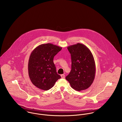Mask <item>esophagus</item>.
I'll return each instance as SVG.
<instances>
[{
	"instance_id": "obj_1",
	"label": "esophagus",
	"mask_w": 122,
	"mask_h": 122,
	"mask_svg": "<svg viewBox=\"0 0 122 122\" xmlns=\"http://www.w3.org/2000/svg\"><path fill=\"white\" fill-rule=\"evenodd\" d=\"M61 77L62 78H65V75H64V74H62V75H61Z\"/></svg>"
}]
</instances>
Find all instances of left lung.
I'll return each instance as SVG.
<instances>
[{
  "instance_id": "1",
  "label": "left lung",
  "mask_w": 122,
  "mask_h": 122,
  "mask_svg": "<svg viewBox=\"0 0 122 122\" xmlns=\"http://www.w3.org/2000/svg\"><path fill=\"white\" fill-rule=\"evenodd\" d=\"M71 54V70L66 77L71 87L77 91L86 90L93 82L95 63L92 54L85 45L77 43L67 47Z\"/></svg>"
}]
</instances>
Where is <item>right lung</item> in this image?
Returning a JSON list of instances; mask_svg holds the SVG:
<instances>
[{
	"label": "right lung",
	"mask_w": 122,
	"mask_h": 122,
	"mask_svg": "<svg viewBox=\"0 0 122 122\" xmlns=\"http://www.w3.org/2000/svg\"><path fill=\"white\" fill-rule=\"evenodd\" d=\"M61 49V47L48 43L38 46L31 52L28 72L31 82L36 87L48 90L61 78L56 72L53 60L54 56Z\"/></svg>",
	"instance_id": "right-lung-1"
}]
</instances>
